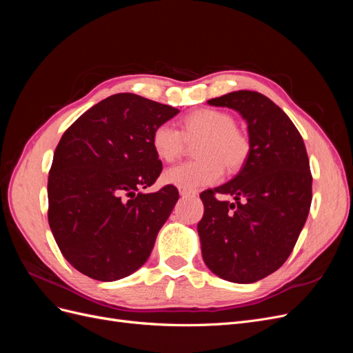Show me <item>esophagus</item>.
<instances>
[{"label": "esophagus", "mask_w": 353, "mask_h": 353, "mask_svg": "<svg viewBox=\"0 0 353 353\" xmlns=\"http://www.w3.org/2000/svg\"><path fill=\"white\" fill-rule=\"evenodd\" d=\"M179 194L183 197H193L196 196L194 191H190V190H185V188H179Z\"/></svg>", "instance_id": "obj_1"}]
</instances>
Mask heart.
Instances as JSON below:
<instances>
[{
    "mask_svg": "<svg viewBox=\"0 0 353 353\" xmlns=\"http://www.w3.org/2000/svg\"><path fill=\"white\" fill-rule=\"evenodd\" d=\"M236 119L225 112L200 109L190 113L183 123V131L172 122H163L154 128L152 147L159 159L174 162L190 144L196 145L199 160L184 162L166 169L163 183L178 188L194 191L218 183L228 170H239L250 156V141L236 130Z\"/></svg>",
    "mask_w": 353,
    "mask_h": 353,
    "instance_id": "obj_1",
    "label": "heart"
}]
</instances>
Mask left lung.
Returning a JSON list of instances; mask_svg holds the SVG:
<instances>
[{"label": "left lung", "instance_id": "8db88e82", "mask_svg": "<svg viewBox=\"0 0 353 353\" xmlns=\"http://www.w3.org/2000/svg\"><path fill=\"white\" fill-rule=\"evenodd\" d=\"M208 103L241 114L252 148L236 176L200 194L203 261L221 279L249 284L279 270L294 248L312 201L309 159L290 117L263 94L234 91Z\"/></svg>", "mask_w": 353, "mask_h": 353}]
</instances>
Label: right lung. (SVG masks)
Here are the masks:
<instances>
[{
	"label": "right lung",
	"instance_id": "add662e5",
	"mask_svg": "<svg viewBox=\"0 0 353 353\" xmlns=\"http://www.w3.org/2000/svg\"><path fill=\"white\" fill-rule=\"evenodd\" d=\"M179 110L131 92L110 95L63 134L48 175V223L66 261L116 281L147 262L178 190L154 184L162 162L152 134Z\"/></svg>",
	"mask_w": 353,
	"mask_h": 353
}]
</instances>
